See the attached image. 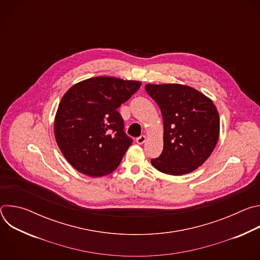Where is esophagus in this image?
<instances>
[{
  "label": "esophagus",
  "mask_w": 260,
  "mask_h": 260,
  "mask_svg": "<svg viewBox=\"0 0 260 260\" xmlns=\"http://www.w3.org/2000/svg\"><path fill=\"white\" fill-rule=\"evenodd\" d=\"M145 141H146V136H144V135H142V136H140V137H138L137 139H136V142L138 143V144H143V143H145Z\"/></svg>",
  "instance_id": "1"
}]
</instances>
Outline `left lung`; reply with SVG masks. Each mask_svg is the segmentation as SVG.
I'll return each instance as SVG.
<instances>
[{
	"label": "left lung",
	"mask_w": 260,
	"mask_h": 260,
	"mask_svg": "<svg viewBox=\"0 0 260 260\" xmlns=\"http://www.w3.org/2000/svg\"><path fill=\"white\" fill-rule=\"evenodd\" d=\"M145 89L158 105L164 119V149L151 159L152 166L174 176L193 172L211 155L219 138L215 105L182 84H147Z\"/></svg>",
	"instance_id": "obj_1"
}]
</instances>
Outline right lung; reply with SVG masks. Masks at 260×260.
<instances>
[{
  "label": "right lung",
  "instance_id": "1",
  "mask_svg": "<svg viewBox=\"0 0 260 260\" xmlns=\"http://www.w3.org/2000/svg\"><path fill=\"white\" fill-rule=\"evenodd\" d=\"M140 86L139 81L100 76L79 82L64 93L55 115L54 134L73 168L90 177L117 169L133 143L117 109Z\"/></svg>",
  "mask_w": 260,
  "mask_h": 260
}]
</instances>
